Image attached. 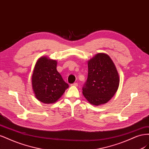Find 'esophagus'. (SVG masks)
Returning <instances> with one entry per match:
<instances>
[{
  "label": "esophagus",
  "instance_id": "esophagus-1",
  "mask_svg": "<svg viewBox=\"0 0 149 149\" xmlns=\"http://www.w3.org/2000/svg\"><path fill=\"white\" fill-rule=\"evenodd\" d=\"M71 86H78V83H74L73 84H71Z\"/></svg>",
  "mask_w": 149,
  "mask_h": 149
}]
</instances>
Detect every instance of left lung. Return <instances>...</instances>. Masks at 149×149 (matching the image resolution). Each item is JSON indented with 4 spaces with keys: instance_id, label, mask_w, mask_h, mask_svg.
I'll use <instances>...</instances> for the list:
<instances>
[{
    "instance_id": "8db88e82",
    "label": "left lung",
    "mask_w": 149,
    "mask_h": 149,
    "mask_svg": "<svg viewBox=\"0 0 149 149\" xmlns=\"http://www.w3.org/2000/svg\"><path fill=\"white\" fill-rule=\"evenodd\" d=\"M88 79L83 94L89 103L99 106L109 101L119 88V77L111 58L98 53L88 63Z\"/></svg>"
}]
</instances>
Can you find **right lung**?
<instances>
[{
  "label": "right lung",
  "mask_w": 149,
  "mask_h": 149,
  "mask_svg": "<svg viewBox=\"0 0 149 149\" xmlns=\"http://www.w3.org/2000/svg\"><path fill=\"white\" fill-rule=\"evenodd\" d=\"M57 61L42 57L35 65L32 88L38 100L45 104L56 102L69 87L56 70Z\"/></svg>",
  "instance_id": "add662e5"
}]
</instances>
